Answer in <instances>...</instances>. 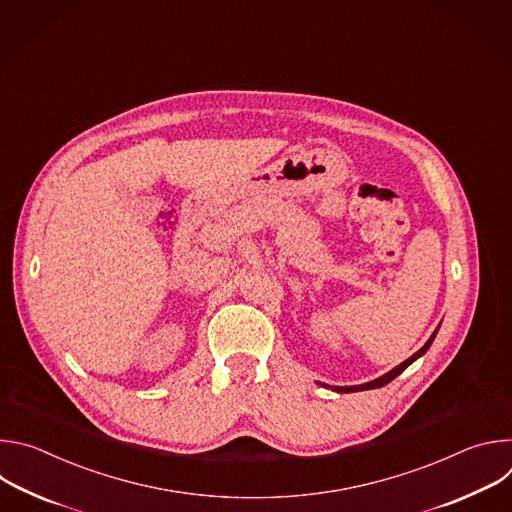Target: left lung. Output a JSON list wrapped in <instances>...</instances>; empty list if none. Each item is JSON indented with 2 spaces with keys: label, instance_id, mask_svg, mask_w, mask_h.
Listing matches in <instances>:
<instances>
[{
  "label": "left lung",
  "instance_id": "1",
  "mask_svg": "<svg viewBox=\"0 0 512 512\" xmlns=\"http://www.w3.org/2000/svg\"><path fill=\"white\" fill-rule=\"evenodd\" d=\"M435 334H437V328H435V332L431 334V338L413 354V356H409L405 362H401L399 367H395L393 371H389L387 375H383V377H379V379H375V381H371V383H364V385H354V387H332L336 393H356V391H367V389H379V387H385L387 383H391L395 377H399L411 362H415L419 356H423L425 352H427V348L431 346V342H433V338H435ZM322 385V383H320ZM326 387V385H324Z\"/></svg>",
  "mask_w": 512,
  "mask_h": 512
}]
</instances>
